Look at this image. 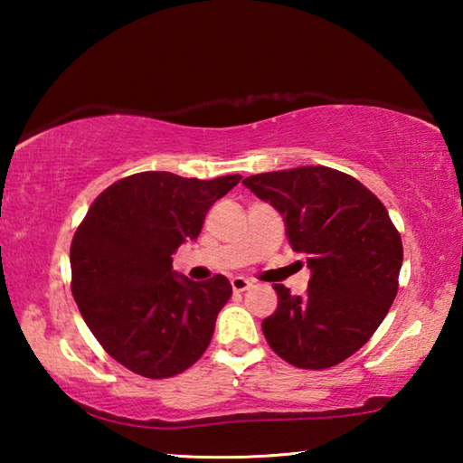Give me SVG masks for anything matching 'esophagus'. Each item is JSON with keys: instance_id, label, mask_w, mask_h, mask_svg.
<instances>
[{"instance_id": "esophagus-1", "label": "esophagus", "mask_w": 463, "mask_h": 463, "mask_svg": "<svg viewBox=\"0 0 463 463\" xmlns=\"http://www.w3.org/2000/svg\"><path fill=\"white\" fill-rule=\"evenodd\" d=\"M231 286H232V289L234 292H245V289H249L250 288V281L247 279V278H232L231 279Z\"/></svg>"}]
</instances>
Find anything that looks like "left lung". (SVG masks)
<instances>
[{
    "mask_svg": "<svg viewBox=\"0 0 463 463\" xmlns=\"http://www.w3.org/2000/svg\"><path fill=\"white\" fill-rule=\"evenodd\" d=\"M242 184L284 216L289 245L310 269L302 296L273 284L278 308L261 323L269 347L302 370L345 362L370 341L398 292L402 241L388 210L355 177L323 165Z\"/></svg>",
    "mask_w": 463,
    "mask_h": 463,
    "instance_id": "obj_1",
    "label": "left lung"
}]
</instances>
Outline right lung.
Listing matches in <instances>:
<instances>
[{
    "label": "right lung",
    "mask_w": 463,
    "mask_h": 463,
    "mask_svg": "<svg viewBox=\"0 0 463 463\" xmlns=\"http://www.w3.org/2000/svg\"><path fill=\"white\" fill-rule=\"evenodd\" d=\"M239 182L145 171L109 185L85 214L71 242L73 298L101 347L130 372L171 378L206 351L231 281H192L171 255L198 239L208 210Z\"/></svg>",
    "instance_id": "1"
}]
</instances>
